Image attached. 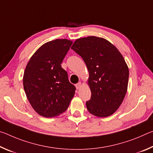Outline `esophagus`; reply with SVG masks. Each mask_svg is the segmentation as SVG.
Listing matches in <instances>:
<instances>
[{"mask_svg": "<svg viewBox=\"0 0 153 153\" xmlns=\"http://www.w3.org/2000/svg\"><path fill=\"white\" fill-rule=\"evenodd\" d=\"M76 88H77V90L79 89V88H81V87H82V83H81V82H78V83H77V84H76Z\"/></svg>", "mask_w": 153, "mask_h": 153, "instance_id": "esophagus-1", "label": "esophagus"}]
</instances>
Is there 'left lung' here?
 <instances>
[{"label": "left lung", "instance_id": "1", "mask_svg": "<svg viewBox=\"0 0 153 153\" xmlns=\"http://www.w3.org/2000/svg\"><path fill=\"white\" fill-rule=\"evenodd\" d=\"M71 48L81 56L89 71L91 98L87 109L98 117L111 115L128 89L129 69L122 55L110 42L97 36L77 39Z\"/></svg>", "mask_w": 153, "mask_h": 153}]
</instances>
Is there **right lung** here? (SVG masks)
<instances>
[{"mask_svg": "<svg viewBox=\"0 0 153 153\" xmlns=\"http://www.w3.org/2000/svg\"><path fill=\"white\" fill-rule=\"evenodd\" d=\"M72 43L56 39L44 44L25 67L23 78L25 94L32 108L42 117L63 113L74 97L76 87L61 65Z\"/></svg>", "mask_w": 153, "mask_h": 153, "instance_id": "right-lung-1", "label": "right lung"}]
</instances>
